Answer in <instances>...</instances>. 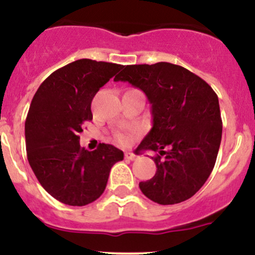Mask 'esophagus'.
Masks as SVG:
<instances>
[{"label":"esophagus","mask_w":255,"mask_h":255,"mask_svg":"<svg viewBox=\"0 0 255 255\" xmlns=\"http://www.w3.org/2000/svg\"><path fill=\"white\" fill-rule=\"evenodd\" d=\"M125 158H127V159H129V161H135L136 158V155H134L133 152H126L125 153Z\"/></svg>","instance_id":"1"}]
</instances>
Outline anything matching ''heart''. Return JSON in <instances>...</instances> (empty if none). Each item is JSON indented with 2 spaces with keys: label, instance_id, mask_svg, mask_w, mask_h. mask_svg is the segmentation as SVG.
<instances>
[{
  "label": "heart",
  "instance_id": "heart-1",
  "mask_svg": "<svg viewBox=\"0 0 255 255\" xmlns=\"http://www.w3.org/2000/svg\"><path fill=\"white\" fill-rule=\"evenodd\" d=\"M116 138H117V140H119L120 142H122V144H126V142L129 141V134H127V133H117Z\"/></svg>",
  "mask_w": 255,
  "mask_h": 255
}]
</instances>
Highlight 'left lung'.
<instances>
[{"label": "left lung", "instance_id": "8db88e82", "mask_svg": "<svg viewBox=\"0 0 255 255\" xmlns=\"http://www.w3.org/2000/svg\"><path fill=\"white\" fill-rule=\"evenodd\" d=\"M114 81L141 89L151 105L152 128L136 153L152 150L159 155L152 157L156 174L139 183L141 192L158 205L189 200L211 175L222 141L215 92L187 69L164 61L127 65Z\"/></svg>", "mask_w": 255, "mask_h": 255}]
</instances>
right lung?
<instances>
[{"label":"right lung","mask_w":255,"mask_h":255,"mask_svg":"<svg viewBox=\"0 0 255 255\" xmlns=\"http://www.w3.org/2000/svg\"><path fill=\"white\" fill-rule=\"evenodd\" d=\"M122 65L80 59L50 74L32 98L26 121V152L36 178L55 200L86 206L99 198L111 167L123 152L99 144L88 151L80 145L82 126L92 121L91 104L97 92Z\"/></svg>","instance_id":"right-lung-1"}]
</instances>
